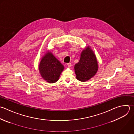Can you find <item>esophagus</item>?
Wrapping results in <instances>:
<instances>
[{"label":"esophagus","instance_id":"esophagus-1","mask_svg":"<svg viewBox=\"0 0 134 134\" xmlns=\"http://www.w3.org/2000/svg\"><path fill=\"white\" fill-rule=\"evenodd\" d=\"M67 65L69 68H70L71 66V63H67Z\"/></svg>","mask_w":134,"mask_h":134}]
</instances>
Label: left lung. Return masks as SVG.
Instances as JSON below:
<instances>
[{
	"instance_id": "left-lung-1",
	"label": "left lung",
	"mask_w": 134,
	"mask_h": 134,
	"mask_svg": "<svg viewBox=\"0 0 134 134\" xmlns=\"http://www.w3.org/2000/svg\"><path fill=\"white\" fill-rule=\"evenodd\" d=\"M98 69L97 60L95 53L90 46L86 47L81 53L79 62L74 65L76 79L85 82L93 77Z\"/></svg>"
}]
</instances>
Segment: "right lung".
<instances>
[{
	"label": "right lung",
	"instance_id": "right-lung-1",
	"mask_svg": "<svg viewBox=\"0 0 134 134\" xmlns=\"http://www.w3.org/2000/svg\"><path fill=\"white\" fill-rule=\"evenodd\" d=\"M64 69L63 65L49 50L42 57L39 65L40 75L45 81L49 83L57 82Z\"/></svg>",
	"mask_w": 134,
	"mask_h": 134
}]
</instances>
